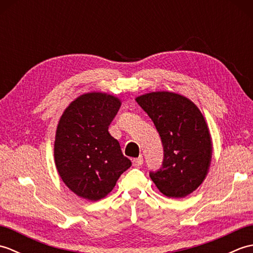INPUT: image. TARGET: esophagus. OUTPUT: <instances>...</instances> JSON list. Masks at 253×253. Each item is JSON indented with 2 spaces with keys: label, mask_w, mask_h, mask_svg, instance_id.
<instances>
[{
  "label": "esophagus",
  "mask_w": 253,
  "mask_h": 253,
  "mask_svg": "<svg viewBox=\"0 0 253 253\" xmlns=\"http://www.w3.org/2000/svg\"><path fill=\"white\" fill-rule=\"evenodd\" d=\"M142 164H143V158L142 157H139L137 159L132 160V166H135V168H139V166H141Z\"/></svg>",
  "instance_id": "esophagus-1"
}]
</instances>
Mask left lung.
<instances>
[{"label":"left lung","mask_w":253,"mask_h":253,"mask_svg":"<svg viewBox=\"0 0 253 253\" xmlns=\"http://www.w3.org/2000/svg\"><path fill=\"white\" fill-rule=\"evenodd\" d=\"M153 121L162 140V168L150 177L169 198H185L206 179L212 159V139L198 106L186 96L155 91L136 98Z\"/></svg>","instance_id":"1"}]
</instances>
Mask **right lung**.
Instances as JSON below:
<instances>
[{
	"label": "right lung",
	"mask_w": 253,
	"mask_h": 253,
	"mask_svg": "<svg viewBox=\"0 0 253 253\" xmlns=\"http://www.w3.org/2000/svg\"><path fill=\"white\" fill-rule=\"evenodd\" d=\"M122 102L104 92H88L71 102L57 124L54 161L62 180L90 201L106 197L131 166L109 126Z\"/></svg>",
	"instance_id": "obj_1"
}]
</instances>
